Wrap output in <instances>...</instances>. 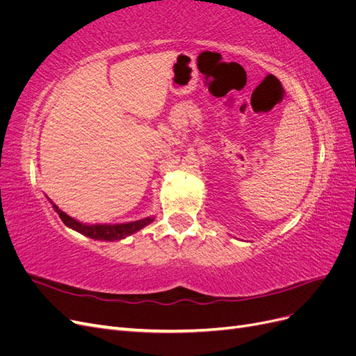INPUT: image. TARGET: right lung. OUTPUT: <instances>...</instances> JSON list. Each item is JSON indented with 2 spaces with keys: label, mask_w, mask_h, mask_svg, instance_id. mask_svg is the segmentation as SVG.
I'll list each match as a JSON object with an SVG mask.
<instances>
[{
  "label": "right lung",
  "mask_w": 356,
  "mask_h": 356,
  "mask_svg": "<svg viewBox=\"0 0 356 356\" xmlns=\"http://www.w3.org/2000/svg\"><path fill=\"white\" fill-rule=\"evenodd\" d=\"M53 204V208L58 212V215L60 217V220L63 221V224L67 227L79 232L84 236H88L90 239L95 241H120L124 239L126 236H131L134 233H136L138 230L144 229L145 225H148L149 222H153L154 218L153 217H147L144 220H138V221H132V222H123V224H83L77 220L71 218L70 215H67L63 211H60L55 203L50 202Z\"/></svg>",
  "instance_id": "add662e5"
}]
</instances>
